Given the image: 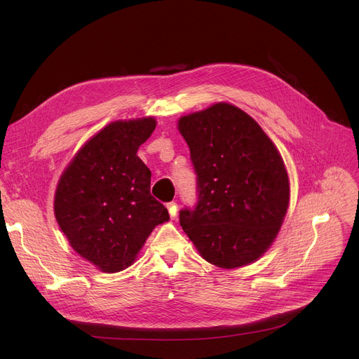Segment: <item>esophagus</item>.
<instances>
[{"label": "esophagus", "mask_w": 359, "mask_h": 359, "mask_svg": "<svg viewBox=\"0 0 359 359\" xmlns=\"http://www.w3.org/2000/svg\"><path fill=\"white\" fill-rule=\"evenodd\" d=\"M167 210H168L170 217H172V218L177 217V203L176 202H168L167 203Z\"/></svg>", "instance_id": "1"}]
</instances>
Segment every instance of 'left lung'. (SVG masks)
<instances>
[{
    "instance_id": "1",
    "label": "left lung",
    "mask_w": 359,
    "mask_h": 359,
    "mask_svg": "<svg viewBox=\"0 0 359 359\" xmlns=\"http://www.w3.org/2000/svg\"><path fill=\"white\" fill-rule=\"evenodd\" d=\"M196 173L198 202L180 225L201 256L219 268L259 259L288 210L290 182L276 147L248 113L229 103L180 118Z\"/></svg>"
}]
</instances>
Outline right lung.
<instances>
[{
  "mask_svg": "<svg viewBox=\"0 0 359 359\" xmlns=\"http://www.w3.org/2000/svg\"><path fill=\"white\" fill-rule=\"evenodd\" d=\"M154 129V118L107 125L79 151L56 187L55 217L62 233L103 272L132 265L156 225L168 219L149 192V168L137 156Z\"/></svg>",
  "mask_w": 359,
  "mask_h": 359,
  "instance_id": "right-lung-1",
  "label": "right lung"
}]
</instances>
